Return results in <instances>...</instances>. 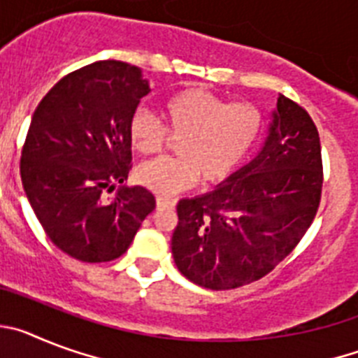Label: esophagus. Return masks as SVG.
Returning a JSON list of instances; mask_svg holds the SVG:
<instances>
[{
    "label": "esophagus",
    "instance_id": "esophagus-1",
    "mask_svg": "<svg viewBox=\"0 0 358 358\" xmlns=\"http://www.w3.org/2000/svg\"><path fill=\"white\" fill-rule=\"evenodd\" d=\"M157 210H163V208H173L176 206V201L173 199H166V197H157Z\"/></svg>",
    "mask_w": 358,
    "mask_h": 358
}]
</instances>
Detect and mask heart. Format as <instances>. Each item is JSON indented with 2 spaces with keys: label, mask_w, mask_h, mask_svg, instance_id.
Listing matches in <instances>:
<instances>
[{
  "label": "heart",
  "mask_w": 358,
  "mask_h": 358,
  "mask_svg": "<svg viewBox=\"0 0 358 358\" xmlns=\"http://www.w3.org/2000/svg\"><path fill=\"white\" fill-rule=\"evenodd\" d=\"M163 123L138 109L129 120V141L141 156L163 150L170 140L176 157L148 161L136 169V181L159 195L194 186L220 185L238 169L260 140L262 110L249 102H227L202 87H185L164 98Z\"/></svg>",
  "instance_id": "b5f03b06"
}]
</instances>
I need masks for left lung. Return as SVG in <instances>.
I'll use <instances>...</instances> for the list:
<instances>
[{"instance_id":"left-lung-1","label":"left lung","mask_w":358,"mask_h":358,"mask_svg":"<svg viewBox=\"0 0 358 358\" xmlns=\"http://www.w3.org/2000/svg\"><path fill=\"white\" fill-rule=\"evenodd\" d=\"M322 181L314 120L281 94L260 156L226 185L177 204V268L211 290L238 289L267 276L314 222Z\"/></svg>"}]
</instances>
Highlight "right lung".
Wrapping results in <instances>:
<instances>
[{
	"instance_id": "add662e5",
	"label": "right lung",
	"mask_w": 358,
	"mask_h": 358,
	"mask_svg": "<svg viewBox=\"0 0 358 358\" xmlns=\"http://www.w3.org/2000/svg\"><path fill=\"white\" fill-rule=\"evenodd\" d=\"M140 68L100 61L68 73L37 106L21 150V181L44 233L85 264L127 251L156 210L143 186H123L132 169L129 120L148 94Z\"/></svg>"
}]
</instances>
